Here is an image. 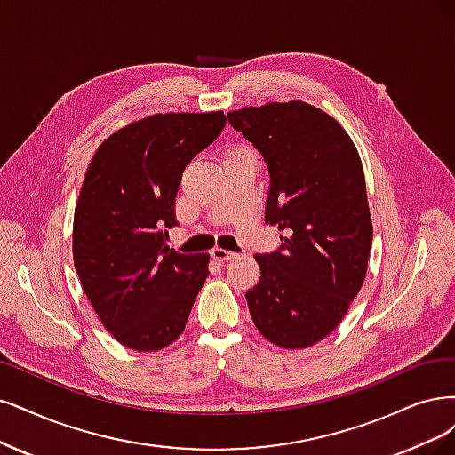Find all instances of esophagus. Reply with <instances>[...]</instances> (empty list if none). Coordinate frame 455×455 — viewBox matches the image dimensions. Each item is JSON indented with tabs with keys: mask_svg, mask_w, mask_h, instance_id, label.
Returning a JSON list of instances; mask_svg holds the SVG:
<instances>
[{
	"mask_svg": "<svg viewBox=\"0 0 455 455\" xmlns=\"http://www.w3.org/2000/svg\"><path fill=\"white\" fill-rule=\"evenodd\" d=\"M212 260L213 262H217V264H221V262H227V260H234L236 259L238 255L236 253H232V251H227V249H221V247H215V249H212Z\"/></svg>",
	"mask_w": 455,
	"mask_h": 455,
	"instance_id": "obj_1",
	"label": "esophagus"
}]
</instances>
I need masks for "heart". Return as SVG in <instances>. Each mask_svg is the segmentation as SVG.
Returning <instances> with one entry per match:
<instances>
[{"label": "heart", "instance_id": "heart-1", "mask_svg": "<svg viewBox=\"0 0 455 455\" xmlns=\"http://www.w3.org/2000/svg\"><path fill=\"white\" fill-rule=\"evenodd\" d=\"M236 149H242V148H230V149L227 151V154H232V151H236Z\"/></svg>", "mask_w": 455, "mask_h": 455}]
</instances>
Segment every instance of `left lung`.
<instances>
[{
  "instance_id": "obj_1",
  "label": "left lung",
  "mask_w": 455,
  "mask_h": 455,
  "mask_svg": "<svg viewBox=\"0 0 455 455\" xmlns=\"http://www.w3.org/2000/svg\"><path fill=\"white\" fill-rule=\"evenodd\" d=\"M227 116L267 163L264 219L284 242L255 255L251 318L281 348L313 347L341 324L367 274L373 223L360 154L338 120L304 100Z\"/></svg>"
}]
</instances>
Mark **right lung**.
Here are the masks:
<instances>
[{"label": "right lung", "instance_id": "obj_1", "mask_svg": "<svg viewBox=\"0 0 455 455\" xmlns=\"http://www.w3.org/2000/svg\"><path fill=\"white\" fill-rule=\"evenodd\" d=\"M215 112H168L124 125L100 142L73 221V260L99 321L127 348L174 343L210 275V255L164 243L188 163L225 127Z\"/></svg>", "mask_w": 455, "mask_h": 455}]
</instances>
